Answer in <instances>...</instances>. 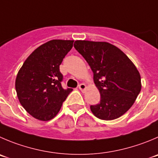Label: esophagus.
<instances>
[{
  "label": "esophagus",
  "mask_w": 158,
  "mask_h": 158,
  "mask_svg": "<svg viewBox=\"0 0 158 158\" xmlns=\"http://www.w3.org/2000/svg\"><path fill=\"white\" fill-rule=\"evenodd\" d=\"M78 88H79V89L81 91H85V90L86 89V85H85V84H80L79 86H78Z\"/></svg>",
  "instance_id": "34e87169"
}]
</instances>
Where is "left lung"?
<instances>
[{"instance_id": "left-lung-1", "label": "left lung", "mask_w": 158, "mask_h": 158, "mask_svg": "<svg viewBox=\"0 0 158 158\" xmlns=\"http://www.w3.org/2000/svg\"><path fill=\"white\" fill-rule=\"evenodd\" d=\"M73 46L89 64L101 94L100 102L91 106L97 118L112 120L127 112L141 90L139 71L127 55L106 42L77 40Z\"/></svg>"}]
</instances>
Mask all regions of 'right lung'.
I'll return each instance as SVG.
<instances>
[{
  "mask_svg": "<svg viewBox=\"0 0 158 158\" xmlns=\"http://www.w3.org/2000/svg\"><path fill=\"white\" fill-rule=\"evenodd\" d=\"M73 43L60 40L44 43L31 52L18 73L15 89L19 102L37 119L48 121L56 116L73 90L63 88L64 76L60 71Z\"/></svg>",
  "mask_w": 158,
  "mask_h": 158,
  "instance_id": "right-lung-1",
  "label": "right lung"
}]
</instances>
